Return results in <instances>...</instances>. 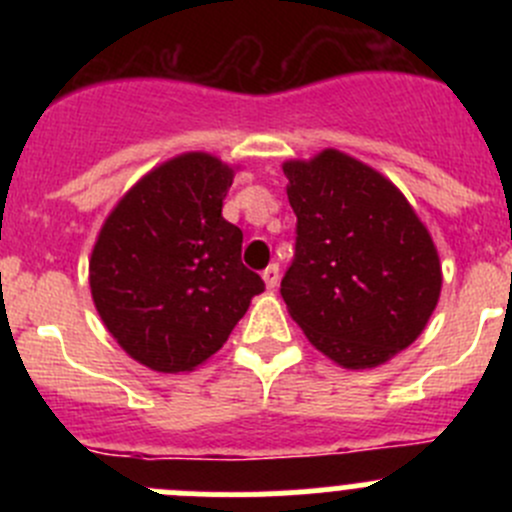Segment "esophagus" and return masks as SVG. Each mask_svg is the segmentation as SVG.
Segmentation results:
<instances>
[{
    "label": "esophagus",
    "instance_id": "esophagus-1",
    "mask_svg": "<svg viewBox=\"0 0 512 512\" xmlns=\"http://www.w3.org/2000/svg\"><path fill=\"white\" fill-rule=\"evenodd\" d=\"M262 280H265L267 289H275L277 282H280V267L270 265L267 270H262Z\"/></svg>",
    "mask_w": 512,
    "mask_h": 512
}]
</instances>
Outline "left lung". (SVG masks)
<instances>
[{
	"mask_svg": "<svg viewBox=\"0 0 512 512\" xmlns=\"http://www.w3.org/2000/svg\"><path fill=\"white\" fill-rule=\"evenodd\" d=\"M297 247L282 299L309 344L374 369L416 342L441 297L428 227L386 175L337 148L285 160Z\"/></svg>",
	"mask_w": 512,
	"mask_h": 512,
	"instance_id": "1",
	"label": "left lung"
}]
</instances>
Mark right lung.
Here are the masks:
<instances>
[{
  "instance_id": "obj_1",
  "label": "right lung",
  "mask_w": 512,
  "mask_h": 512,
  "mask_svg": "<svg viewBox=\"0 0 512 512\" xmlns=\"http://www.w3.org/2000/svg\"><path fill=\"white\" fill-rule=\"evenodd\" d=\"M235 165L203 151L148 170L103 220L89 257L96 312L118 347L160 374L205 364L265 289L223 218Z\"/></svg>"
}]
</instances>
